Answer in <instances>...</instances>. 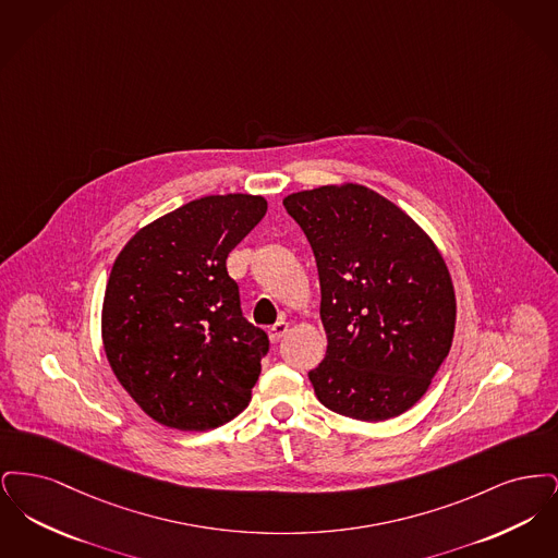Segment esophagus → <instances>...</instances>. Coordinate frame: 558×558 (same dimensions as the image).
<instances>
[{
	"mask_svg": "<svg viewBox=\"0 0 558 558\" xmlns=\"http://www.w3.org/2000/svg\"><path fill=\"white\" fill-rule=\"evenodd\" d=\"M287 330H289V322H284V319H280V322H276L267 332H269V341L271 343H278L284 335H287Z\"/></svg>",
	"mask_w": 558,
	"mask_h": 558,
	"instance_id": "esophagus-1",
	"label": "esophagus"
}]
</instances>
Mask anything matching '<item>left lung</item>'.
<instances>
[{
  "label": "left lung",
  "instance_id": "left-lung-1",
  "mask_svg": "<svg viewBox=\"0 0 558 558\" xmlns=\"http://www.w3.org/2000/svg\"><path fill=\"white\" fill-rule=\"evenodd\" d=\"M284 209L318 266L328 349L310 380L319 401L349 418L403 414L450 353L456 296L433 240L360 184L294 192Z\"/></svg>",
  "mask_w": 558,
  "mask_h": 558
}]
</instances>
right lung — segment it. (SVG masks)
<instances>
[{"label":"right lung","instance_id":"add662e5","mask_svg":"<svg viewBox=\"0 0 558 558\" xmlns=\"http://www.w3.org/2000/svg\"><path fill=\"white\" fill-rule=\"evenodd\" d=\"M266 211L264 196H203L142 228L112 266L108 364L160 425L209 430L251 401L269 339L242 316L226 259Z\"/></svg>","mask_w":558,"mask_h":558}]
</instances>
